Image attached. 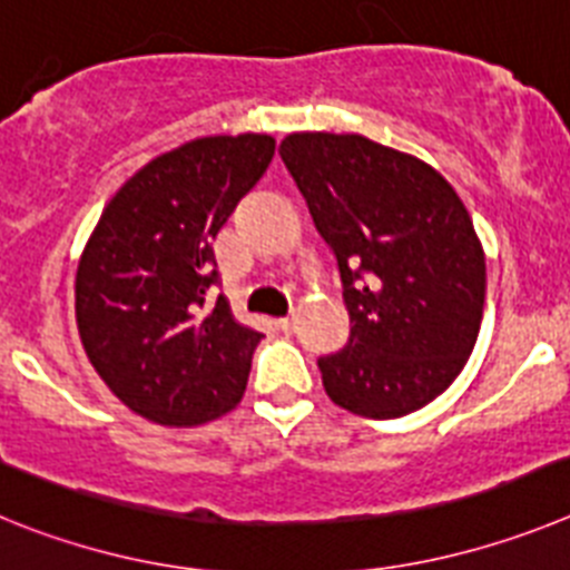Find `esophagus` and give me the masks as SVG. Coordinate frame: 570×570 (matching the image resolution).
Wrapping results in <instances>:
<instances>
[{
	"label": "esophagus",
	"instance_id": "1",
	"mask_svg": "<svg viewBox=\"0 0 570 570\" xmlns=\"http://www.w3.org/2000/svg\"><path fill=\"white\" fill-rule=\"evenodd\" d=\"M278 326L284 330V333H292V330H295V315H286V318H281Z\"/></svg>",
	"mask_w": 570,
	"mask_h": 570
}]
</instances>
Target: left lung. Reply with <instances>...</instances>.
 <instances>
[{"mask_svg":"<svg viewBox=\"0 0 570 570\" xmlns=\"http://www.w3.org/2000/svg\"><path fill=\"white\" fill-rule=\"evenodd\" d=\"M338 261L350 341L318 358L326 395L364 419L422 410L479 338L484 249L433 166L361 135L298 131L278 148Z\"/></svg>","mask_w":570,"mask_h":570,"instance_id":"8db88e82","label":"left lung"}]
</instances>
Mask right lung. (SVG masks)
Listing matches in <instances>:
<instances>
[{"label": "right lung", "instance_id": "right-lung-1", "mask_svg": "<svg viewBox=\"0 0 570 570\" xmlns=\"http://www.w3.org/2000/svg\"><path fill=\"white\" fill-rule=\"evenodd\" d=\"M275 155L269 135L197 137L128 177L77 266V330L88 361L128 410L195 428L244 399L264 335L237 324L212 240Z\"/></svg>", "mask_w": 570, "mask_h": 570}]
</instances>
